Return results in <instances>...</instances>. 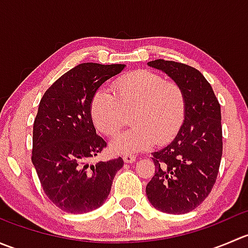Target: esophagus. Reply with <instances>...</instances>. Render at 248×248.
<instances>
[{
	"mask_svg": "<svg viewBox=\"0 0 248 248\" xmlns=\"http://www.w3.org/2000/svg\"><path fill=\"white\" fill-rule=\"evenodd\" d=\"M136 158L137 157L134 155H124V161L126 163H133V162H136Z\"/></svg>",
	"mask_w": 248,
	"mask_h": 248,
	"instance_id": "esophagus-1",
	"label": "esophagus"
}]
</instances>
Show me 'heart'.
Wrapping results in <instances>:
<instances>
[{"instance_id": "obj_1", "label": "heart", "mask_w": 248, "mask_h": 248, "mask_svg": "<svg viewBox=\"0 0 248 248\" xmlns=\"http://www.w3.org/2000/svg\"><path fill=\"white\" fill-rule=\"evenodd\" d=\"M112 87L114 93L98 90L90 104L94 127L108 137L121 129L126 114L132 112L133 128L111 140L112 151L128 155L176 136L186 115V97L177 82L151 71H137L120 78Z\"/></svg>"}]
</instances>
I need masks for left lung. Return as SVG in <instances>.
Returning a JSON list of instances; mask_svg holds the SVG:
<instances>
[{
    "label": "left lung",
    "mask_w": 248,
    "mask_h": 248,
    "mask_svg": "<svg viewBox=\"0 0 248 248\" xmlns=\"http://www.w3.org/2000/svg\"><path fill=\"white\" fill-rule=\"evenodd\" d=\"M147 66L181 86L186 115L174 140L152 154L156 169L146 196L159 211L187 214L205 201L216 182L223 150L221 106L198 69L162 59L147 62Z\"/></svg>",
    "instance_id": "obj_1"
}]
</instances>
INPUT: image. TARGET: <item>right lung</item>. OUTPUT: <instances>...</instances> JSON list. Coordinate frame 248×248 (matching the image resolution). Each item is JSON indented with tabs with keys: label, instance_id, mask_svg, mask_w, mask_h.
<instances>
[{
	"label": "right lung",
	"instance_id": "obj_1",
	"mask_svg": "<svg viewBox=\"0 0 248 248\" xmlns=\"http://www.w3.org/2000/svg\"><path fill=\"white\" fill-rule=\"evenodd\" d=\"M126 64L80 63L56 80L39 102L33 124L32 163L44 193L71 214L98 209L112 180L124 167L121 157L90 163L107 146L97 136L90 104L97 90Z\"/></svg>",
	"mask_w": 248,
	"mask_h": 248
}]
</instances>
